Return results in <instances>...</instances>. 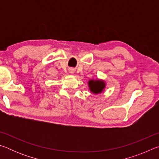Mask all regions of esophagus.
<instances>
[{
    "instance_id": "1",
    "label": "esophagus",
    "mask_w": 159,
    "mask_h": 159,
    "mask_svg": "<svg viewBox=\"0 0 159 159\" xmlns=\"http://www.w3.org/2000/svg\"><path fill=\"white\" fill-rule=\"evenodd\" d=\"M69 71H70V73H71V74L74 73V69H70Z\"/></svg>"
}]
</instances>
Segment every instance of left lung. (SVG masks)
Masks as SVG:
<instances>
[{"mask_svg":"<svg viewBox=\"0 0 159 159\" xmlns=\"http://www.w3.org/2000/svg\"><path fill=\"white\" fill-rule=\"evenodd\" d=\"M88 86L91 93L98 95L102 93L106 87V83L101 79H91L88 81Z\"/></svg>","mask_w":159,"mask_h":159,"instance_id":"obj_1","label":"left lung"}]
</instances>
